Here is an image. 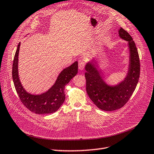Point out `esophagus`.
<instances>
[{"instance_id":"1","label":"esophagus","mask_w":154,"mask_h":154,"mask_svg":"<svg viewBox=\"0 0 154 154\" xmlns=\"http://www.w3.org/2000/svg\"><path fill=\"white\" fill-rule=\"evenodd\" d=\"M85 67V62L83 60H80L79 61V69L80 70H83Z\"/></svg>"}]
</instances>
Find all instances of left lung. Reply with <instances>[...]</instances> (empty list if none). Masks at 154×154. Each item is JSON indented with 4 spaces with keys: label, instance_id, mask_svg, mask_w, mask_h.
<instances>
[{
    "label": "left lung",
    "instance_id": "8db88e82",
    "mask_svg": "<svg viewBox=\"0 0 154 154\" xmlns=\"http://www.w3.org/2000/svg\"><path fill=\"white\" fill-rule=\"evenodd\" d=\"M118 33L121 39L128 42L129 51L128 69L123 80L117 85L107 84L95 58L85 66L86 92L94 104L105 111L123 107L131 96L139 79L140 60L135 43L129 33L121 27Z\"/></svg>",
    "mask_w": 154,
    "mask_h": 154
}]
</instances>
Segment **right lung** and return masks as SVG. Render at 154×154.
<instances>
[{"instance_id":"add662e5","label":"right lung","mask_w":154,"mask_h":154,"mask_svg":"<svg viewBox=\"0 0 154 154\" xmlns=\"http://www.w3.org/2000/svg\"><path fill=\"white\" fill-rule=\"evenodd\" d=\"M21 43L17 45L14 58L12 78L16 92L22 103L31 112L39 115L56 112L65 101V86L76 75L78 72V62L64 68L59 73L54 85L40 94H32L23 87L19 79L18 72V57Z\"/></svg>"}]
</instances>
